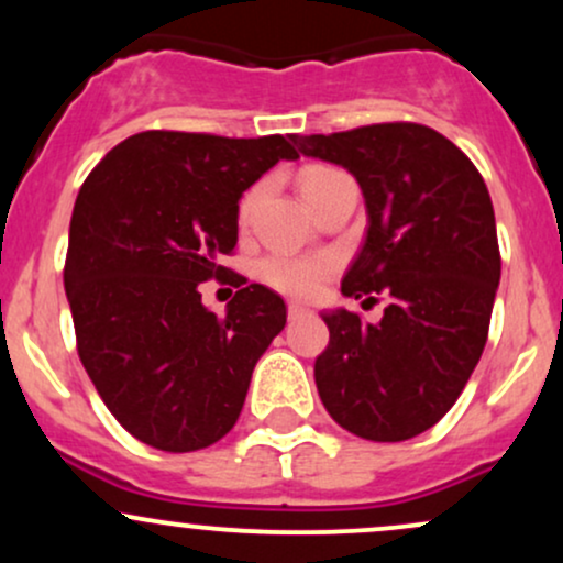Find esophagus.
<instances>
[{
    "label": "esophagus",
    "instance_id": "1",
    "mask_svg": "<svg viewBox=\"0 0 563 563\" xmlns=\"http://www.w3.org/2000/svg\"><path fill=\"white\" fill-rule=\"evenodd\" d=\"M309 309L303 307V303H299V301H290L288 303V320H299V318H303V314H307Z\"/></svg>",
    "mask_w": 563,
    "mask_h": 563
}]
</instances>
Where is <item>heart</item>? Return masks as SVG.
Returning a JSON list of instances; mask_svg holds the SVG:
<instances>
[{
    "mask_svg": "<svg viewBox=\"0 0 563 563\" xmlns=\"http://www.w3.org/2000/svg\"><path fill=\"white\" fill-rule=\"evenodd\" d=\"M339 177H344V172L333 169V166L312 164L299 174V187L301 196L307 203H312L314 198H320V192L328 185L335 183ZM262 187H251L249 192L238 203V222L245 224L254 214L256 203H260ZM335 262L325 254H294V251H275V254L264 256L260 262V277L267 283L269 288L280 290V294L299 296V299H309L318 290L325 286L328 277L333 275Z\"/></svg>",
    "mask_w": 563,
    "mask_h": 563,
    "instance_id": "heart-1",
    "label": "heart"
}]
</instances>
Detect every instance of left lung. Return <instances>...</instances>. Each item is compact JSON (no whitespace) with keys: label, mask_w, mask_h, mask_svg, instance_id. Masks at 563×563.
I'll list each match as a JSON object with an SVG mask.
<instances>
[{"label":"left lung","mask_w":563,"mask_h":563,"mask_svg":"<svg viewBox=\"0 0 563 563\" xmlns=\"http://www.w3.org/2000/svg\"><path fill=\"white\" fill-rule=\"evenodd\" d=\"M290 140L363 187L367 235L341 294L386 301L376 325L346 309L322 314V405L371 442L423 434L466 389L487 344L500 283L487 185L461 147L412 121Z\"/></svg>","instance_id":"8db88e82"}]
</instances>
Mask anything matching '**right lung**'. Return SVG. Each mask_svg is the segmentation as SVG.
Returning <instances> with one entry per match:
<instances>
[{
    "mask_svg": "<svg viewBox=\"0 0 563 563\" xmlns=\"http://www.w3.org/2000/svg\"><path fill=\"white\" fill-rule=\"evenodd\" d=\"M299 153L283 134H132L84 179L70 217L63 283L76 349L113 418L164 452L214 444L241 416L251 373L286 328L275 290L241 288L228 314L198 286L232 275L238 198Z\"/></svg>",
    "mask_w": 563,
    "mask_h": 563,
    "instance_id": "obj_1",
    "label": "right lung"
}]
</instances>
